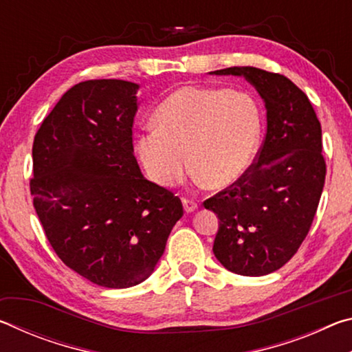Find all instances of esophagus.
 Here are the masks:
<instances>
[{"mask_svg": "<svg viewBox=\"0 0 352 352\" xmlns=\"http://www.w3.org/2000/svg\"><path fill=\"white\" fill-rule=\"evenodd\" d=\"M183 206H184V211H186V212H194L199 208V205L195 204L194 200H189V199H183Z\"/></svg>", "mask_w": 352, "mask_h": 352, "instance_id": "34e87169", "label": "esophagus"}]
</instances>
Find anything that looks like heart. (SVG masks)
<instances>
[{
  "mask_svg": "<svg viewBox=\"0 0 352 352\" xmlns=\"http://www.w3.org/2000/svg\"><path fill=\"white\" fill-rule=\"evenodd\" d=\"M259 133V110L248 94L183 87L160 104L155 126L138 135L136 152L148 178L160 186L182 182L189 162L199 182L222 189L245 174Z\"/></svg>",
  "mask_w": 352,
  "mask_h": 352,
  "instance_id": "obj_1",
  "label": "heart"
}]
</instances>
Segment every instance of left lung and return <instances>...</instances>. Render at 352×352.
Returning <instances> with one entry per match:
<instances>
[{"instance_id": "1", "label": "left lung", "mask_w": 352, "mask_h": 352, "mask_svg": "<svg viewBox=\"0 0 352 352\" xmlns=\"http://www.w3.org/2000/svg\"><path fill=\"white\" fill-rule=\"evenodd\" d=\"M210 74L243 77L267 110L258 162L205 201L219 217L212 252L237 275H269L296 253L317 212L326 175L320 121L306 94L283 74L253 67Z\"/></svg>"}]
</instances>
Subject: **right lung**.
Instances as JSON below:
<instances>
[{
  "label": "right lung",
  "mask_w": 352,
  "mask_h": 352,
  "mask_svg": "<svg viewBox=\"0 0 352 352\" xmlns=\"http://www.w3.org/2000/svg\"><path fill=\"white\" fill-rule=\"evenodd\" d=\"M138 83L80 82L41 122L31 194L58 258L93 284L127 289L152 275L182 200L144 178L133 155Z\"/></svg>",
  "instance_id": "1"
}]
</instances>
